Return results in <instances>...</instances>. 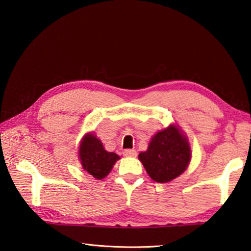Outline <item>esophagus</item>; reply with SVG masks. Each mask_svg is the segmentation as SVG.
I'll list each match as a JSON object with an SVG mask.
<instances>
[{"label": "esophagus", "instance_id": "1", "mask_svg": "<svg viewBox=\"0 0 251 251\" xmlns=\"http://www.w3.org/2000/svg\"><path fill=\"white\" fill-rule=\"evenodd\" d=\"M123 154H124V156L126 157H136L137 156V151L135 150H125Z\"/></svg>", "mask_w": 251, "mask_h": 251}]
</instances>
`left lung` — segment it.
<instances>
[{"mask_svg":"<svg viewBox=\"0 0 251 251\" xmlns=\"http://www.w3.org/2000/svg\"><path fill=\"white\" fill-rule=\"evenodd\" d=\"M139 160L156 182H169L184 173L192 159L187 136L177 124H171L152 136L147 151L139 152Z\"/></svg>","mask_w":251,"mask_h":251,"instance_id":"1","label":"left lung"}]
</instances>
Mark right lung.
Wrapping results in <instances>:
<instances>
[{"instance_id":"1","label":"right lung","mask_w":251,"mask_h":251,"mask_svg":"<svg viewBox=\"0 0 251 251\" xmlns=\"http://www.w3.org/2000/svg\"><path fill=\"white\" fill-rule=\"evenodd\" d=\"M78 159L85 172L100 180L108 175L121 157L116 152L106 151L94 133H86L79 143Z\"/></svg>"}]
</instances>
